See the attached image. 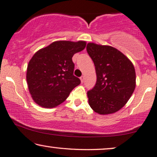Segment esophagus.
<instances>
[{"instance_id":"34e87169","label":"esophagus","mask_w":157,"mask_h":157,"mask_svg":"<svg viewBox=\"0 0 157 157\" xmlns=\"http://www.w3.org/2000/svg\"><path fill=\"white\" fill-rule=\"evenodd\" d=\"M80 80H81V82H84V80H85V76H81L80 77Z\"/></svg>"}]
</instances>
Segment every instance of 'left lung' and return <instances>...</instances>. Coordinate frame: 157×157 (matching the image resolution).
<instances>
[{
    "label": "left lung",
    "instance_id": "1",
    "mask_svg": "<svg viewBox=\"0 0 157 157\" xmlns=\"http://www.w3.org/2000/svg\"><path fill=\"white\" fill-rule=\"evenodd\" d=\"M87 52L95 66L97 82L87 92L89 105L100 114H109L122 108L136 86L133 64L111 46L90 43Z\"/></svg>",
    "mask_w": 157,
    "mask_h": 157
}]
</instances>
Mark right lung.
<instances>
[{"instance_id": "1", "label": "right lung", "mask_w": 157, "mask_h": 157, "mask_svg": "<svg viewBox=\"0 0 157 157\" xmlns=\"http://www.w3.org/2000/svg\"><path fill=\"white\" fill-rule=\"evenodd\" d=\"M85 41H56L40 49L30 59L26 79L37 105L52 108L63 103L81 81L73 75L74 54L85 49Z\"/></svg>"}]
</instances>
